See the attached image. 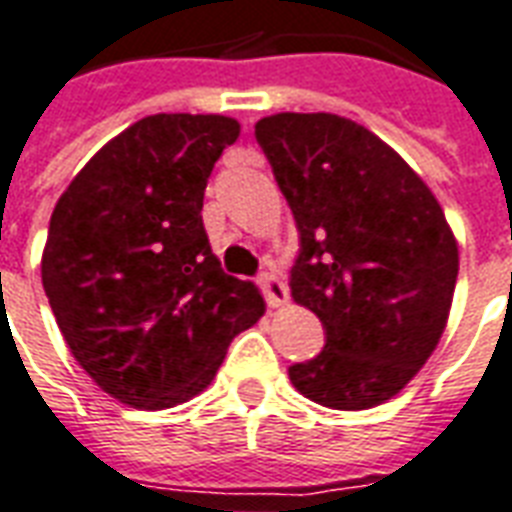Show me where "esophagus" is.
Wrapping results in <instances>:
<instances>
[{
	"label": "esophagus",
	"mask_w": 512,
	"mask_h": 512,
	"mask_svg": "<svg viewBox=\"0 0 512 512\" xmlns=\"http://www.w3.org/2000/svg\"><path fill=\"white\" fill-rule=\"evenodd\" d=\"M259 288L264 291V297H267V305L270 307H283L288 302L286 283H283L275 272H261Z\"/></svg>",
	"instance_id": "obj_1"
}]
</instances>
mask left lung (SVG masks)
<instances>
[{
  "mask_svg": "<svg viewBox=\"0 0 512 512\" xmlns=\"http://www.w3.org/2000/svg\"><path fill=\"white\" fill-rule=\"evenodd\" d=\"M256 140L299 229L291 297L326 332L324 351L288 378L334 410L380 405L448 324L459 245L443 207L391 145L343 115H267Z\"/></svg>",
  "mask_w": 512,
  "mask_h": 512,
  "instance_id": "1",
  "label": "left lung"
}]
</instances>
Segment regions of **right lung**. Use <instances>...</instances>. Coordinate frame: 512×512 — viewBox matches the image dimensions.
I'll return each mask as SVG.
<instances>
[{"label": "right lung", "mask_w": 512, "mask_h": 512, "mask_svg": "<svg viewBox=\"0 0 512 512\" xmlns=\"http://www.w3.org/2000/svg\"><path fill=\"white\" fill-rule=\"evenodd\" d=\"M237 137L229 115H148L53 207L42 288L72 356L124 405L197 397L264 315L259 288L221 270L202 224L207 178Z\"/></svg>", "instance_id": "1"}]
</instances>
